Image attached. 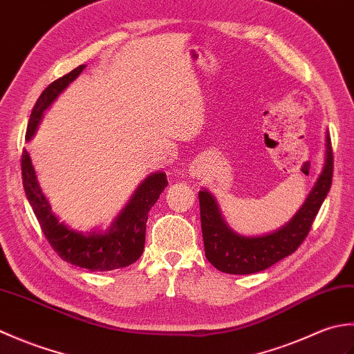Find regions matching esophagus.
I'll use <instances>...</instances> for the list:
<instances>
[{
    "instance_id": "1",
    "label": "esophagus",
    "mask_w": 354,
    "mask_h": 354,
    "mask_svg": "<svg viewBox=\"0 0 354 354\" xmlns=\"http://www.w3.org/2000/svg\"><path fill=\"white\" fill-rule=\"evenodd\" d=\"M190 173H192V175H193V176H194V175H196V171H194V170H192Z\"/></svg>"
}]
</instances>
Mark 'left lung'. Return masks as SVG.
I'll return each instance as SVG.
<instances>
[{
  "instance_id": "obj_1",
  "label": "left lung",
  "mask_w": 354,
  "mask_h": 354,
  "mask_svg": "<svg viewBox=\"0 0 354 354\" xmlns=\"http://www.w3.org/2000/svg\"><path fill=\"white\" fill-rule=\"evenodd\" d=\"M332 176L333 153L327 131L324 165L304 204L288 223L261 236H243L236 232L225 222L213 193L202 189L199 192V205L207 260L222 272L248 275L265 270L295 252L309 234L315 217L332 187Z\"/></svg>"
}]
</instances>
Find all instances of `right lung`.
<instances>
[{"instance_id":"add662e5","label":"right lung","mask_w":354,"mask_h":354,"mask_svg":"<svg viewBox=\"0 0 354 354\" xmlns=\"http://www.w3.org/2000/svg\"><path fill=\"white\" fill-rule=\"evenodd\" d=\"M85 70V65L65 74L64 77L53 82L44 89L37 99L32 115L28 120L26 140L30 141L37 131L44 112L55 102L61 93H64L71 82L79 77ZM22 184L27 194L28 204L39 222L51 246L61 259L74 266L85 268L89 270H114L126 268L137 261L145 251L146 240V222L150 208L160 198V194L167 187V178L164 171L150 173L145 181L140 183L124 208L112 221L108 230L94 228L91 231L73 230L68 225L59 221L53 213L48 199L37 183V176L27 150L22 152Z\"/></svg>"}]
</instances>
